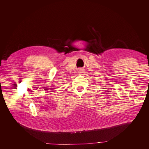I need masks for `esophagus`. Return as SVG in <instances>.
I'll return each mask as SVG.
<instances>
[{"label": "esophagus", "mask_w": 149, "mask_h": 149, "mask_svg": "<svg viewBox=\"0 0 149 149\" xmlns=\"http://www.w3.org/2000/svg\"><path fill=\"white\" fill-rule=\"evenodd\" d=\"M79 72L80 73H83L84 72V70H83V69H82V68H79Z\"/></svg>", "instance_id": "esophagus-1"}]
</instances>
